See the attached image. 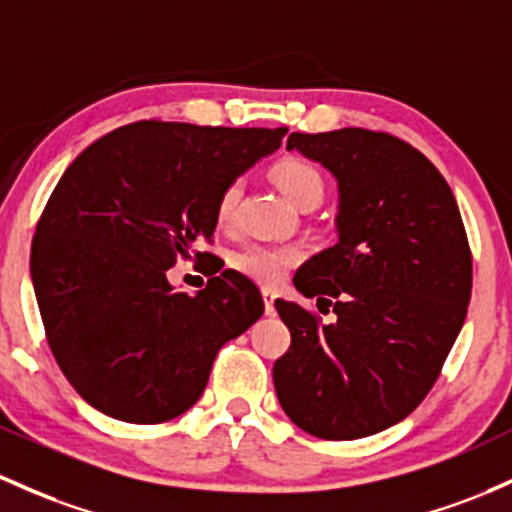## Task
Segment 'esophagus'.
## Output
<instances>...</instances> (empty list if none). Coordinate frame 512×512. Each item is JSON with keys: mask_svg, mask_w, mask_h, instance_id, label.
Masks as SVG:
<instances>
[{"mask_svg": "<svg viewBox=\"0 0 512 512\" xmlns=\"http://www.w3.org/2000/svg\"><path fill=\"white\" fill-rule=\"evenodd\" d=\"M274 299H277V294L272 289H262V301H265L267 313H274Z\"/></svg>", "mask_w": 512, "mask_h": 512, "instance_id": "1", "label": "esophagus"}]
</instances>
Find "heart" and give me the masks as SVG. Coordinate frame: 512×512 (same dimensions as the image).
Wrapping results in <instances>:
<instances>
[{
	"mask_svg": "<svg viewBox=\"0 0 512 512\" xmlns=\"http://www.w3.org/2000/svg\"><path fill=\"white\" fill-rule=\"evenodd\" d=\"M274 182L279 184L282 194L299 209H316L325 196V179L316 165L301 160V157H286L279 160L272 170ZM240 196H243V179H233L223 187L216 201V216L221 223H230L238 211ZM303 257L301 247L296 245H247L233 257L238 272L247 274L260 284H277L286 269L296 265Z\"/></svg>",
	"mask_w": 512,
	"mask_h": 512,
	"instance_id": "obj_1",
	"label": "heart"
}]
</instances>
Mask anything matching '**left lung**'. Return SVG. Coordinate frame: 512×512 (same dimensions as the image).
<instances>
[{"label":"left lung","mask_w":512,"mask_h":512,"mask_svg":"<svg viewBox=\"0 0 512 512\" xmlns=\"http://www.w3.org/2000/svg\"><path fill=\"white\" fill-rule=\"evenodd\" d=\"M286 150L338 179V243L294 274L335 320L274 301L291 333L274 389L301 430L359 440L413 413L440 376L471 299L469 240L445 177L401 138L291 133Z\"/></svg>","instance_id":"left-lung-1"}]
</instances>
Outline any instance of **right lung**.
<instances>
[{
  "instance_id": "1",
  "label": "right lung",
  "mask_w": 512,
  "mask_h": 512,
  "mask_svg": "<svg viewBox=\"0 0 512 512\" xmlns=\"http://www.w3.org/2000/svg\"><path fill=\"white\" fill-rule=\"evenodd\" d=\"M284 133L138 121L67 167L33 235L31 279L55 362L89 406L123 423L177 418L218 350L265 313L235 269L194 296L174 291L167 269L211 240L218 194Z\"/></svg>"
}]
</instances>
